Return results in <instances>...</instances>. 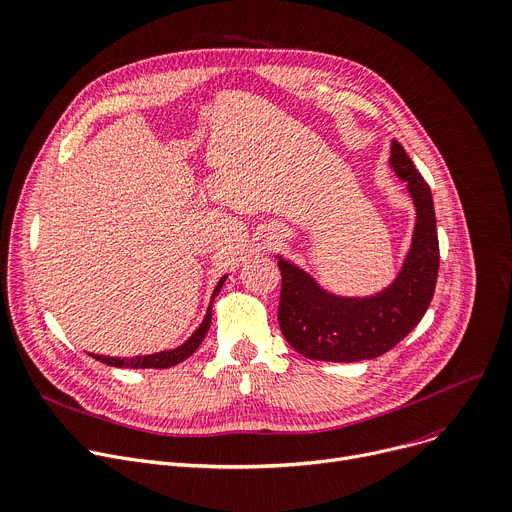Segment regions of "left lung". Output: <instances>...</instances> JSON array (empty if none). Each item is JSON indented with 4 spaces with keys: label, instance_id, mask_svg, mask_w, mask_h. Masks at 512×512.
<instances>
[{
    "label": "left lung",
    "instance_id": "left-lung-1",
    "mask_svg": "<svg viewBox=\"0 0 512 512\" xmlns=\"http://www.w3.org/2000/svg\"><path fill=\"white\" fill-rule=\"evenodd\" d=\"M391 168L407 183L416 208L412 245L395 280L372 296H337L292 261L278 257L282 294L278 321L286 342L304 358L360 362L395 348L426 315L438 278V234L428 183L399 142Z\"/></svg>",
    "mask_w": 512,
    "mask_h": 512
}]
</instances>
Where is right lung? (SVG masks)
I'll use <instances>...</instances> for the list:
<instances>
[{"mask_svg": "<svg viewBox=\"0 0 512 512\" xmlns=\"http://www.w3.org/2000/svg\"><path fill=\"white\" fill-rule=\"evenodd\" d=\"M226 278L228 276L220 278V282L216 284L212 300H210V306H208V311H206V317H203L201 325L193 331V335L187 339L185 344H181L179 348L162 350V352L146 354V356H131V358H115V356H100V354H90V356L100 360V362L109 364V366H115V368H170V366H175V364L187 360L201 346L203 337H206V333L210 329V323H212V304H214V298L220 294Z\"/></svg>", "mask_w": 512, "mask_h": 512, "instance_id": "right-lung-1", "label": "right lung"}]
</instances>
